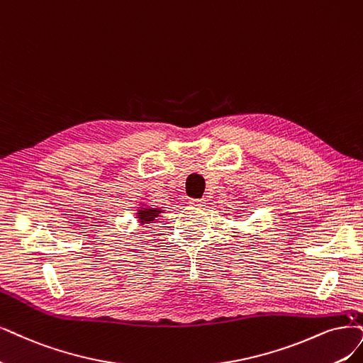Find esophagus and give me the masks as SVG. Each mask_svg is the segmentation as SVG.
<instances>
[{
  "label": "esophagus",
  "mask_w": 363,
  "mask_h": 363,
  "mask_svg": "<svg viewBox=\"0 0 363 363\" xmlns=\"http://www.w3.org/2000/svg\"><path fill=\"white\" fill-rule=\"evenodd\" d=\"M205 203H206L205 199H190V205L191 206L202 208V206H205Z\"/></svg>",
  "instance_id": "1"
}]
</instances>
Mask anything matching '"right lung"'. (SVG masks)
Masks as SVG:
<instances>
[{
    "instance_id": "obj_1",
    "label": "right lung",
    "mask_w": 363,
    "mask_h": 363,
    "mask_svg": "<svg viewBox=\"0 0 363 363\" xmlns=\"http://www.w3.org/2000/svg\"><path fill=\"white\" fill-rule=\"evenodd\" d=\"M160 213H163V209L160 208H151V206H142L138 209V217L139 218V224H150L152 223L155 218L160 217Z\"/></svg>"
}]
</instances>
